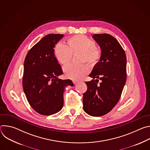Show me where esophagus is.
<instances>
[{"label": "esophagus", "instance_id": "esophagus-1", "mask_svg": "<svg viewBox=\"0 0 150 150\" xmlns=\"http://www.w3.org/2000/svg\"><path fill=\"white\" fill-rule=\"evenodd\" d=\"M78 81H73V83H74V84H76L77 83H78Z\"/></svg>", "mask_w": 150, "mask_h": 150}]
</instances>
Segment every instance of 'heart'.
Here are the masks:
<instances>
[{
  "instance_id": "b5f03b06",
  "label": "heart",
  "mask_w": 150,
  "mask_h": 150,
  "mask_svg": "<svg viewBox=\"0 0 150 150\" xmlns=\"http://www.w3.org/2000/svg\"><path fill=\"white\" fill-rule=\"evenodd\" d=\"M56 60L62 65H66L72 59V54L80 53L79 62H85L90 67L96 66L102 57L101 49L96 46V42L84 35H75L68 38L67 45L57 42L53 48ZM66 77L77 80L82 78L88 72L84 64L69 65L63 68Z\"/></svg>"
}]
</instances>
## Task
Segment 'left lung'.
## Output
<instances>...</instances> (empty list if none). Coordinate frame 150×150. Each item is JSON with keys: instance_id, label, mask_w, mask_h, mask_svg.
<instances>
[{"instance_id": "obj_1", "label": "left lung", "mask_w": 150, "mask_h": 150, "mask_svg": "<svg viewBox=\"0 0 150 150\" xmlns=\"http://www.w3.org/2000/svg\"><path fill=\"white\" fill-rule=\"evenodd\" d=\"M102 57L85 82L87 90L83 94V109L90 116H101L110 112L118 103L126 81V57L117 40L108 34H94ZM101 80L100 85H98Z\"/></svg>"}]
</instances>
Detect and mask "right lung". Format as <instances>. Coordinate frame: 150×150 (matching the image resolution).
Segmentation results:
<instances>
[{
  "label": "right lung",
  "mask_w": 150,
  "mask_h": 150,
  "mask_svg": "<svg viewBox=\"0 0 150 150\" xmlns=\"http://www.w3.org/2000/svg\"><path fill=\"white\" fill-rule=\"evenodd\" d=\"M63 34H50L42 38L28 52L25 60L23 87L32 108L41 115H51L63 105V92L70 79L57 76L63 74L53 53V48Z\"/></svg>",
  "instance_id": "1"
}]
</instances>
